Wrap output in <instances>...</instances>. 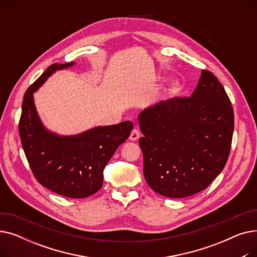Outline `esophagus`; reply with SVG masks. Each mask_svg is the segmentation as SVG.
<instances>
[{"mask_svg":"<svg viewBox=\"0 0 257 257\" xmlns=\"http://www.w3.org/2000/svg\"><path fill=\"white\" fill-rule=\"evenodd\" d=\"M140 137H141V133H140V131H139L138 129H133V130L131 131V133H130L129 140L134 142V141H138V140L140 139Z\"/></svg>","mask_w":257,"mask_h":257,"instance_id":"obj_1","label":"esophagus"}]
</instances>
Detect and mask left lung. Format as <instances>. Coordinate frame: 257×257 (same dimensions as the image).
Listing matches in <instances>:
<instances>
[{
	"instance_id": "1",
	"label": "left lung",
	"mask_w": 257,
	"mask_h": 257,
	"mask_svg": "<svg viewBox=\"0 0 257 257\" xmlns=\"http://www.w3.org/2000/svg\"><path fill=\"white\" fill-rule=\"evenodd\" d=\"M144 176L169 198L197 194L223 171L230 153L231 102L211 72L203 70L191 97L160 101L139 115Z\"/></svg>"
}]
</instances>
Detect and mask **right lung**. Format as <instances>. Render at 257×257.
<instances>
[{"label": "right lung", "instance_id": "obj_1", "mask_svg": "<svg viewBox=\"0 0 257 257\" xmlns=\"http://www.w3.org/2000/svg\"><path fill=\"white\" fill-rule=\"evenodd\" d=\"M54 63L27 89L19 131L23 149L36 180L58 195L79 199L97 193L103 171L117 147L130 136V120L99 126L77 136L62 137L46 129L34 105L33 92L58 70L74 65Z\"/></svg>", "mask_w": 257, "mask_h": 257}]
</instances>
